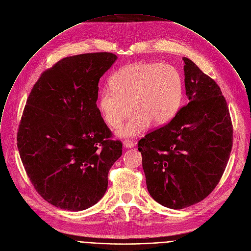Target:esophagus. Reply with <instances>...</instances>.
<instances>
[{
    "label": "esophagus",
    "instance_id": "1",
    "mask_svg": "<svg viewBox=\"0 0 251 251\" xmlns=\"http://www.w3.org/2000/svg\"><path fill=\"white\" fill-rule=\"evenodd\" d=\"M124 146H125L126 148H132V147L134 146V143H133L132 141L126 139V140L124 141Z\"/></svg>",
    "mask_w": 251,
    "mask_h": 251
}]
</instances>
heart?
<instances>
[{
    "label": "heart",
    "instance_id": "b5f03b06",
    "mask_svg": "<svg viewBox=\"0 0 251 251\" xmlns=\"http://www.w3.org/2000/svg\"><path fill=\"white\" fill-rule=\"evenodd\" d=\"M182 95V78L174 67L134 62L113 75L111 86L100 93L98 108L113 128L119 127L132 110L133 114L117 135L136 137L145 133L151 123L159 126L170 122L180 107Z\"/></svg>",
    "mask_w": 251,
    "mask_h": 251
}]
</instances>
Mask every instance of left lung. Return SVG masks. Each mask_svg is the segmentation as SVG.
Segmentation results:
<instances>
[{"label":"left lung","instance_id":"obj_1","mask_svg":"<svg viewBox=\"0 0 251 251\" xmlns=\"http://www.w3.org/2000/svg\"><path fill=\"white\" fill-rule=\"evenodd\" d=\"M183 60L190 102L138 142L148 192L172 209L193 205L213 191L233 146L231 117L220 87L191 59Z\"/></svg>","mask_w":251,"mask_h":251}]
</instances>
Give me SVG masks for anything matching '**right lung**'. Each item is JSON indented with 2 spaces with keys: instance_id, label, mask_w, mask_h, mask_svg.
Wrapping results in <instances>:
<instances>
[{
  "instance_id": "add662e5",
  "label": "right lung",
  "mask_w": 251,
  "mask_h": 251,
  "mask_svg": "<svg viewBox=\"0 0 251 251\" xmlns=\"http://www.w3.org/2000/svg\"><path fill=\"white\" fill-rule=\"evenodd\" d=\"M111 52L58 61L33 86L17 133L28 177L50 204L84 210L104 196L108 173L122 156V142L96 106L100 78L117 60Z\"/></svg>"
}]
</instances>
